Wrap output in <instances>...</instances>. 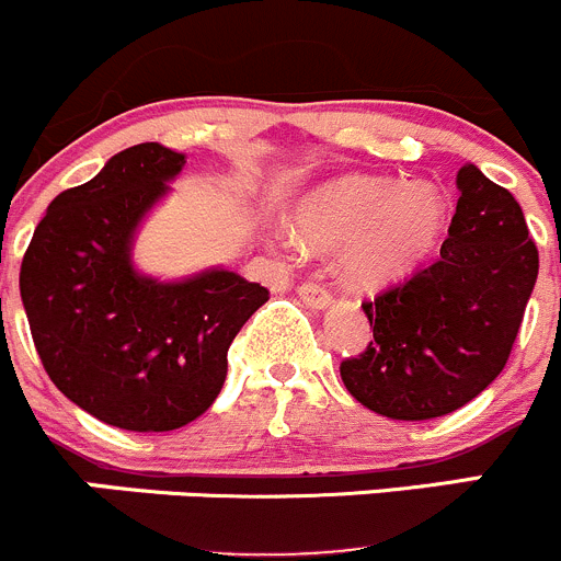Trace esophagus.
Listing matches in <instances>:
<instances>
[{
	"label": "esophagus",
	"instance_id": "34e87169",
	"mask_svg": "<svg viewBox=\"0 0 561 561\" xmlns=\"http://www.w3.org/2000/svg\"><path fill=\"white\" fill-rule=\"evenodd\" d=\"M297 294L305 305H310V308L321 310L332 302V294L327 291L324 286H319V283H302V286L297 288Z\"/></svg>",
	"mask_w": 561,
	"mask_h": 561
}]
</instances>
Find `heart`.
Returning <instances> with one entry per match:
<instances>
[{
	"label": "heart",
	"mask_w": 561,
	"mask_h": 561,
	"mask_svg": "<svg viewBox=\"0 0 561 561\" xmlns=\"http://www.w3.org/2000/svg\"><path fill=\"white\" fill-rule=\"evenodd\" d=\"M445 215V198L425 182L346 174L308 193L294 209V226L275 229V242L288 253L341 248L343 280L376 288L412 273L434 251Z\"/></svg>",
	"instance_id": "1"
}]
</instances>
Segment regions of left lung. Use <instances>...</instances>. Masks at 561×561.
Here are the masks:
<instances>
[{
	"instance_id": "left-lung-1",
	"label": "left lung",
	"mask_w": 561,
	"mask_h": 561,
	"mask_svg": "<svg viewBox=\"0 0 561 561\" xmlns=\"http://www.w3.org/2000/svg\"><path fill=\"white\" fill-rule=\"evenodd\" d=\"M434 264L363 302L374 341L341 363L346 390L390 420H434L480 396L507 363L537 280L513 193L467 163Z\"/></svg>"
}]
</instances>
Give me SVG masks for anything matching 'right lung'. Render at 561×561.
<instances>
[{"instance_id": "add662e5", "label": "right lung", "mask_w": 561, "mask_h": 561, "mask_svg": "<svg viewBox=\"0 0 561 561\" xmlns=\"http://www.w3.org/2000/svg\"><path fill=\"white\" fill-rule=\"evenodd\" d=\"M185 154L136 144L62 191L21 262V299L59 392L114 428L174 431L218 398L231 341L270 299L262 283L213 267L158 280L133 267V237Z\"/></svg>"}]
</instances>
